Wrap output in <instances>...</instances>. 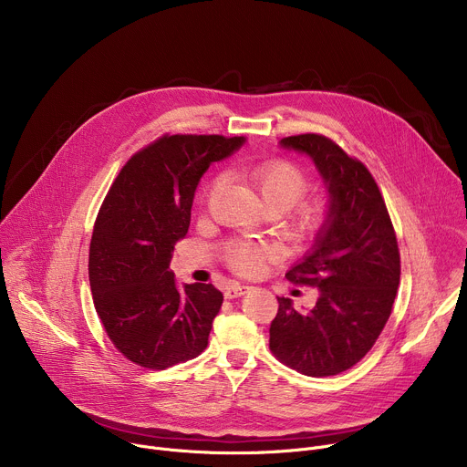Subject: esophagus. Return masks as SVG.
Segmentation results:
<instances>
[{
	"mask_svg": "<svg viewBox=\"0 0 467 467\" xmlns=\"http://www.w3.org/2000/svg\"><path fill=\"white\" fill-rule=\"evenodd\" d=\"M245 292H249V286L238 285V283H231V285L225 288V299H236V297L244 296Z\"/></svg>",
	"mask_w": 467,
	"mask_h": 467,
	"instance_id": "34e87169",
	"label": "esophagus"
}]
</instances>
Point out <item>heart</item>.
<instances>
[{"label":"heart","instance_id":"b5f03b06","mask_svg":"<svg viewBox=\"0 0 467 467\" xmlns=\"http://www.w3.org/2000/svg\"><path fill=\"white\" fill-rule=\"evenodd\" d=\"M251 184L258 190L265 209H277L281 214L290 211L308 190V179L301 168L288 161H270L253 168L247 173ZM220 186L216 179L211 186V193ZM319 220V209L301 207L297 211V223L301 227H312ZM268 247L260 242H236L227 247V260L242 274H253L260 268Z\"/></svg>","mask_w":467,"mask_h":467}]
</instances>
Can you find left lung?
I'll list each match as a JSON object with an SVG mask.
<instances>
[{
	"mask_svg": "<svg viewBox=\"0 0 467 467\" xmlns=\"http://www.w3.org/2000/svg\"><path fill=\"white\" fill-rule=\"evenodd\" d=\"M279 146L314 162L328 203L312 247L286 274L317 288L316 305L297 310L290 297H277L270 349L303 375H338L366 357L389 317L401 275L397 238L362 162L321 135L288 137Z\"/></svg>",
	"mask_w": 467,
	"mask_h": 467,
	"instance_id": "obj_1",
	"label": "left lung"
}]
</instances>
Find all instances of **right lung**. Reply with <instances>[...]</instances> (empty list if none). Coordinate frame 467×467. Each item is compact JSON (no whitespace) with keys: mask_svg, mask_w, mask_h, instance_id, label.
Masks as SVG:
<instances>
[{"mask_svg":"<svg viewBox=\"0 0 467 467\" xmlns=\"http://www.w3.org/2000/svg\"><path fill=\"white\" fill-rule=\"evenodd\" d=\"M244 144V137H164L110 186L92 233L88 279L110 342L130 362L166 369L207 348L223 294L205 283L179 286L170 262L203 173Z\"/></svg>","mask_w":467,"mask_h":467,"instance_id":"obj_1","label":"right lung"}]
</instances>
